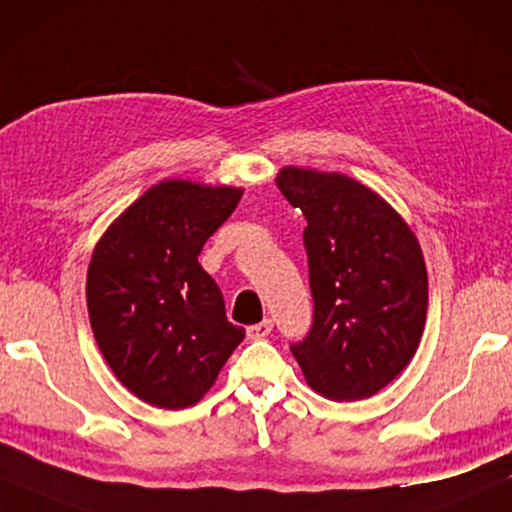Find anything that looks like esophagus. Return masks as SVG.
<instances>
[{"label": "esophagus", "mask_w": 512, "mask_h": 512, "mask_svg": "<svg viewBox=\"0 0 512 512\" xmlns=\"http://www.w3.org/2000/svg\"><path fill=\"white\" fill-rule=\"evenodd\" d=\"M273 331V322L271 320H262L257 322V325H250L248 327V338H255V341H259V338H266Z\"/></svg>", "instance_id": "34e87169"}]
</instances>
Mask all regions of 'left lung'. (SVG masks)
I'll return each instance as SVG.
<instances>
[{
  "label": "left lung",
  "mask_w": 512,
  "mask_h": 512,
  "mask_svg": "<svg viewBox=\"0 0 512 512\" xmlns=\"http://www.w3.org/2000/svg\"><path fill=\"white\" fill-rule=\"evenodd\" d=\"M276 185L306 218L313 325L290 345L292 355L322 397H371L406 369L427 318L415 234L376 192L343 174L287 167Z\"/></svg>",
  "instance_id": "left-lung-1"
}]
</instances>
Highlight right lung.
I'll list each match as a JSON object with an SVG mask.
<instances>
[{
  "instance_id": "obj_1",
  "label": "right lung",
  "mask_w": 512,
  "mask_h": 512,
  "mask_svg": "<svg viewBox=\"0 0 512 512\" xmlns=\"http://www.w3.org/2000/svg\"><path fill=\"white\" fill-rule=\"evenodd\" d=\"M239 199L236 187L164 181L113 222L92 255L88 313L99 350L153 406L197 403L246 336L197 262Z\"/></svg>"
}]
</instances>
